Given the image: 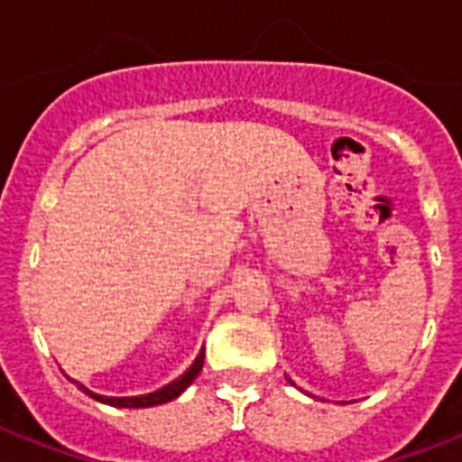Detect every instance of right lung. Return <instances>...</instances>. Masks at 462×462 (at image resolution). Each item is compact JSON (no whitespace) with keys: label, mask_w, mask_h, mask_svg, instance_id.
Returning a JSON list of instances; mask_svg holds the SVG:
<instances>
[{"label":"right lung","mask_w":462,"mask_h":462,"mask_svg":"<svg viewBox=\"0 0 462 462\" xmlns=\"http://www.w3.org/2000/svg\"><path fill=\"white\" fill-rule=\"evenodd\" d=\"M203 366V350L199 352V357L194 359V365L189 366L187 372L181 374L180 379H174L172 383H167V386L158 388L155 393H146V395H129V398H110V395H100V393H93V391H88V388L83 386V383H79V381H74L76 388H81L83 393L90 395L93 401L97 402H105V405H112V408H153V405H162V402H170L174 401L177 395H181L184 391H187V386L191 383V381L199 376V372H201Z\"/></svg>","instance_id":"1"}]
</instances>
